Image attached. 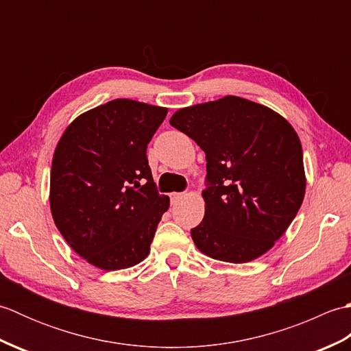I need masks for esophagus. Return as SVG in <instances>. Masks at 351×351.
<instances>
[{
  "mask_svg": "<svg viewBox=\"0 0 351 351\" xmlns=\"http://www.w3.org/2000/svg\"><path fill=\"white\" fill-rule=\"evenodd\" d=\"M180 199H182V193H170V204L171 205L180 202Z\"/></svg>",
  "mask_w": 351,
  "mask_h": 351,
  "instance_id": "1",
  "label": "esophagus"
}]
</instances>
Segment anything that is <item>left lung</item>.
I'll return each instance as SVG.
<instances>
[{
    "label": "left lung",
    "instance_id": "1",
    "mask_svg": "<svg viewBox=\"0 0 351 351\" xmlns=\"http://www.w3.org/2000/svg\"><path fill=\"white\" fill-rule=\"evenodd\" d=\"M170 125L206 155L204 220L191 229L210 258L243 264L270 250L300 210V138L276 111L238 96L178 110Z\"/></svg>",
    "mask_w": 351,
    "mask_h": 351
}]
</instances>
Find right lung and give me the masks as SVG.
I'll return each instance as SVG.
<instances>
[{
	"mask_svg": "<svg viewBox=\"0 0 351 351\" xmlns=\"http://www.w3.org/2000/svg\"><path fill=\"white\" fill-rule=\"evenodd\" d=\"M167 108L114 99L73 121L56 147L51 214L71 247L101 270L141 263L170 200L146 149Z\"/></svg>",
	"mask_w": 351,
	"mask_h": 351,
	"instance_id": "right-lung-1",
	"label": "right lung"
}]
</instances>
